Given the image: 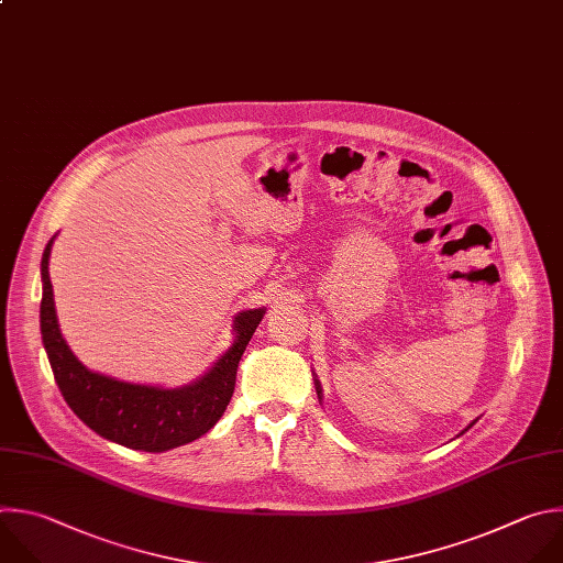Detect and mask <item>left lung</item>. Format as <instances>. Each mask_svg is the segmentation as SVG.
Here are the masks:
<instances>
[{
	"instance_id": "obj_1",
	"label": "left lung",
	"mask_w": 563,
	"mask_h": 563,
	"mask_svg": "<svg viewBox=\"0 0 563 563\" xmlns=\"http://www.w3.org/2000/svg\"><path fill=\"white\" fill-rule=\"evenodd\" d=\"M314 384H317V395L321 397V386H319V382H314ZM473 423H475V421H473ZM473 423H471V426H473ZM471 426H468V428H471ZM468 428H466V430H468Z\"/></svg>"
}]
</instances>
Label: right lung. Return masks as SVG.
Instances as JSON below:
<instances>
[{"label":"right lung","instance_id":"right-lung-1","mask_svg":"<svg viewBox=\"0 0 563 563\" xmlns=\"http://www.w3.org/2000/svg\"><path fill=\"white\" fill-rule=\"evenodd\" d=\"M55 235L42 255V342L55 382L70 410L99 437L133 451L164 453L206 434L227 410L240 360L266 308L244 310L235 317V342L197 382L181 388H157L112 379L88 371L68 349L59 332L48 257Z\"/></svg>","mask_w":563,"mask_h":563}]
</instances>
